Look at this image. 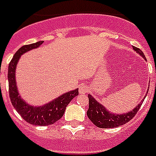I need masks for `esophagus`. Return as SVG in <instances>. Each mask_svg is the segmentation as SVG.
<instances>
[{
    "label": "esophagus",
    "instance_id": "obj_1",
    "mask_svg": "<svg viewBox=\"0 0 156 156\" xmlns=\"http://www.w3.org/2000/svg\"><path fill=\"white\" fill-rule=\"evenodd\" d=\"M89 91V89H88V87H86V86H81L80 88H79V93L81 94V95H84L85 93H87Z\"/></svg>",
    "mask_w": 156,
    "mask_h": 156
}]
</instances>
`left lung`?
Instances as JSON below:
<instances>
[{
    "label": "left lung",
    "mask_w": 156,
    "mask_h": 156,
    "mask_svg": "<svg viewBox=\"0 0 156 156\" xmlns=\"http://www.w3.org/2000/svg\"><path fill=\"white\" fill-rule=\"evenodd\" d=\"M133 50L145 58V55L141 50L134 46H133ZM146 96L142 99V101L136 107L133 108V110L126 113L118 114V113L109 112L104 105L98 102L91 95H89L88 97H89L90 105H89V110L87 112V116L95 126L100 128H114V127L120 126L122 125H125L126 123L129 122L135 116V114L142 105Z\"/></svg>",
    "instance_id": "8db88e82"
}]
</instances>
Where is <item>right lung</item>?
Returning a JSON list of instances; mask_svg holds the SVG:
<instances>
[{
	"instance_id": "add662e5",
	"label": "right lung",
	"mask_w": 156,
	"mask_h": 156,
	"mask_svg": "<svg viewBox=\"0 0 156 156\" xmlns=\"http://www.w3.org/2000/svg\"><path fill=\"white\" fill-rule=\"evenodd\" d=\"M42 44L43 41H38L22 46L12 58L8 70L9 92L12 105L24 120L33 126H50L54 124L62 118L67 105L79 94L78 89L71 90L41 106L29 105L21 98L16 81V70L18 60L23 53L39 47Z\"/></svg>"
}]
</instances>
